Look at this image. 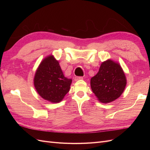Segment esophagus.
<instances>
[{
	"instance_id": "1",
	"label": "esophagus",
	"mask_w": 150,
	"mask_h": 150,
	"mask_svg": "<svg viewBox=\"0 0 150 150\" xmlns=\"http://www.w3.org/2000/svg\"><path fill=\"white\" fill-rule=\"evenodd\" d=\"M81 79H83V77L77 76V77H75V78H74V81H79V80H81Z\"/></svg>"
}]
</instances>
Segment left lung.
<instances>
[{
    "label": "left lung",
    "instance_id": "left-lung-1",
    "mask_svg": "<svg viewBox=\"0 0 150 150\" xmlns=\"http://www.w3.org/2000/svg\"><path fill=\"white\" fill-rule=\"evenodd\" d=\"M90 83L98 100L109 103L120 97L127 80L121 65L110 59L101 63L97 74L91 79Z\"/></svg>",
    "mask_w": 150,
    "mask_h": 150
}]
</instances>
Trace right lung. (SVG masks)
I'll return each mask as SVG.
<instances>
[{"label": "right lung", "mask_w": 150, "mask_h": 150, "mask_svg": "<svg viewBox=\"0 0 150 150\" xmlns=\"http://www.w3.org/2000/svg\"><path fill=\"white\" fill-rule=\"evenodd\" d=\"M71 79L64 77L59 62L53 55L45 57L35 73L34 85L39 96L52 103L61 101L69 92Z\"/></svg>", "instance_id": "add662e5"}]
</instances>
